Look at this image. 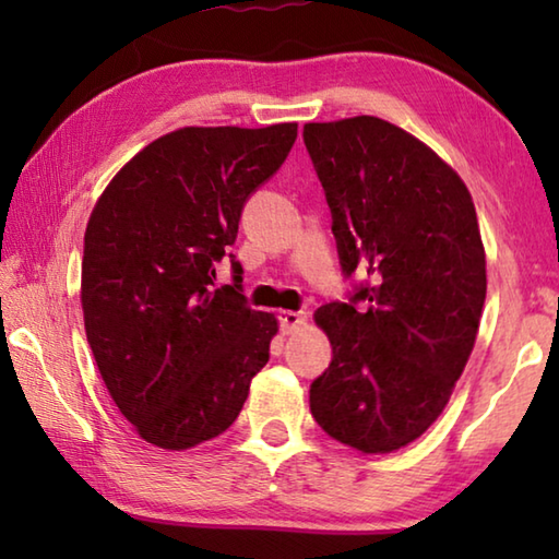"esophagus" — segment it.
<instances>
[{
    "label": "esophagus",
    "mask_w": 559,
    "mask_h": 559,
    "mask_svg": "<svg viewBox=\"0 0 559 559\" xmlns=\"http://www.w3.org/2000/svg\"><path fill=\"white\" fill-rule=\"evenodd\" d=\"M278 325H281V333L288 335L300 325H306V316L298 313V310H283V313H278Z\"/></svg>",
    "instance_id": "esophagus-1"
}]
</instances>
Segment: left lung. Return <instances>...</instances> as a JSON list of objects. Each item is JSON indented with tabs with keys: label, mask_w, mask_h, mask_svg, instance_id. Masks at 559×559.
I'll list each match as a JSON object with an SVG mask.
<instances>
[{
	"label": "left lung",
	"mask_w": 559,
	"mask_h": 559,
	"mask_svg": "<svg viewBox=\"0 0 559 559\" xmlns=\"http://www.w3.org/2000/svg\"><path fill=\"white\" fill-rule=\"evenodd\" d=\"M302 143L333 216L345 302L318 308L333 362L310 384L320 429L365 453L419 439L476 343L486 253L461 177L421 140L359 116L308 122Z\"/></svg>",
	"instance_id": "left-lung-1"
}]
</instances>
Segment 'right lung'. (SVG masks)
Here are the masks:
<instances>
[{
	"label": "right lung",
	"instance_id": "1",
	"mask_svg": "<svg viewBox=\"0 0 559 559\" xmlns=\"http://www.w3.org/2000/svg\"><path fill=\"white\" fill-rule=\"evenodd\" d=\"M296 135V122L175 130L140 150L91 214L81 263L88 345L147 443L182 451L219 437L269 362L278 323L246 302L229 246ZM224 255L233 283L216 289Z\"/></svg>",
	"mask_w": 559,
	"mask_h": 559
}]
</instances>
